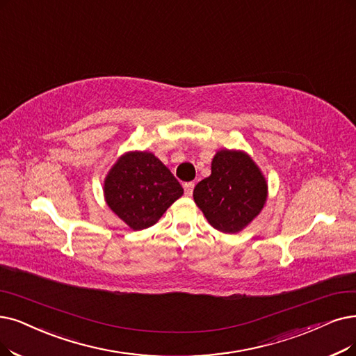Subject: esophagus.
<instances>
[{
	"mask_svg": "<svg viewBox=\"0 0 356 356\" xmlns=\"http://www.w3.org/2000/svg\"><path fill=\"white\" fill-rule=\"evenodd\" d=\"M193 190H194V182H186L184 184V191H186V195H191L193 194Z\"/></svg>",
	"mask_w": 356,
	"mask_h": 356,
	"instance_id": "esophagus-1",
	"label": "esophagus"
}]
</instances>
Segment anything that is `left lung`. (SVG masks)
I'll use <instances>...</instances> for the list:
<instances>
[{
	"label": "left lung",
	"mask_w": 356,
	"mask_h": 356,
	"mask_svg": "<svg viewBox=\"0 0 356 356\" xmlns=\"http://www.w3.org/2000/svg\"><path fill=\"white\" fill-rule=\"evenodd\" d=\"M194 202L215 229L236 234L261 211L267 182L245 152L219 150L211 174L195 186Z\"/></svg>",
	"instance_id": "left-lung-1"
}]
</instances>
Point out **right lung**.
<instances>
[{
	"label": "right lung",
	"mask_w": 356,
	"mask_h": 356,
	"mask_svg": "<svg viewBox=\"0 0 356 356\" xmlns=\"http://www.w3.org/2000/svg\"><path fill=\"white\" fill-rule=\"evenodd\" d=\"M109 209L134 231L158 222L166 209L184 194L178 179L150 152H129L105 178Z\"/></svg>",
	"instance_id": "right-lung-1"
}]
</instances>
